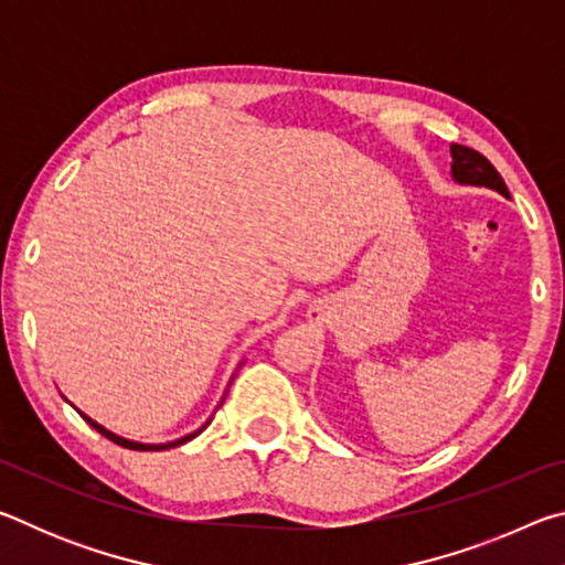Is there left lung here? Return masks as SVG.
<instances>
[{
  "instance_id": "obj_1",
  "label": "left lung",
  "mask_w": 565,
  "mask_h": 565,
  "mask_svg": "<svg viewBox=\"0 0 565 565\" xmlns=\"http://www.w3.org/2000/svg\"><path fill=\"white\" fill-rule=\"evenodd\" d=\"M451 157H454V179L461 181V184H476V186H489L499 194L509 196V189H505L503 179L495 167L483 154H478L471 147L451 145Z\"/></svg>"
}]
</instances>
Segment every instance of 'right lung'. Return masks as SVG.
Returning <instances> with one entry per match:
<instances>
[{
	"mask_svg": "<svg viewBox=\"0 0 565 565\" xmlns=\"http://www.w3.org/2000/svg\"><path fill=\"white\" fill-rule=\"evenodd\" d=\"M84 416V414H82ZM84 420H89V426H94L97 428V431L104 436V438H109V441H114V444H119V446H124V448H131V451H159V448H174V446H179V444H186V441H191V438H194L196 434H191V436H184V438H179V441H171V444H161V446H145V444H134V441H127V438H119V436H114L111 431H107V428L104 426H99L97 420H92L89 416H84Z\"/></svg>",
	"mask_w": 565,
	"mask_h": 565,
	"instance_id": "add662e5",
	"label": "right lung"
}]
</instances>
